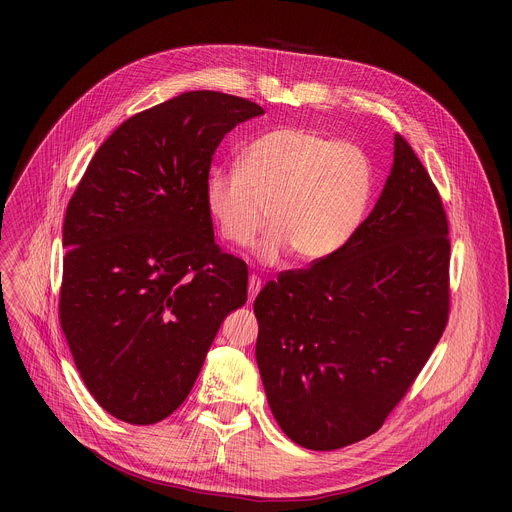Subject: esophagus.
<instances>
[{"label":"esophagus","mask_w":512,"mask_h":512,"mask_svg":"<svg viewBox=\"0 0 512 512\" xmlns=\"http://www.w3.org/2000/svg\"><path fill=\"white\" fill-rule=\"evenodd\" d=\"M261 291V279L257 275L249 277V302L255 300V296Z\"/></svg>","instance_id":"obj_1"}]
</instances>
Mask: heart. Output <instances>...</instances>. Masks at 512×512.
<instances>
[{"label": "heart", "instance_id": "b5f03b06", "mask_svg": "<svg viewBox=\"0 0 512 512\" xmlns=\"http://www.w3.org/2000/svg\"><path fill=\"white\" fill-rule=\"evenodd\" d=\"M375 194V168L360 145L308 127H279L253 139L241 168H214L204 204L227 243L257 247L263 263L294 251L318 263L342 251L362 227Z\"/></svg>", "mask_w": 512, "mask_h": 512}]
</instances>
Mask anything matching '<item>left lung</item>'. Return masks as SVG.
Segmentation results:
<instances>
[{
	"label": "left lung",
	"instance_id": "1",
	"mask_svg": "<svg viewBox=\"0 0 512 512\" xmlns=\"http://www.w3.org/2000/svg\"><path fill=\"white\" fill-rule=\"evenodd\" d=\"M253 310L265 395L291 442L330 452L385 423L450 314L448 216L399 133L391 174L354 239L279 273Z\"/></svg>",
	"mask_w": 512,
	"mask_h": 512
}]
</instances>
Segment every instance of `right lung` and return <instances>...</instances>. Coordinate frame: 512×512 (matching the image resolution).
<instances>
[{
    "label": "right lung",
    "instance_id": "right-lung-1",
    "mask_svg": "<svg viewBox=\"0 0 512 512\" xmlns=\"http://www.w3.org/2000/svg\"><path fill=\"white\" fill-rule=\"evenodd\" d=\"M247 99L190 91L121 123L72 194L60 326L113 417L152 425L188 397L223 320L247 302V263L214 243L204 186Z\"/></svg>",
    "mask_w": 512,
    "mask_h": 512
}]
</instances>
